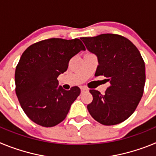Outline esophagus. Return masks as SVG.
<instances>
[{
    "label": "esophagus",
    "instance_id": "1",
    "mask_svg": "<svg viewBox=\"0 0 156 156\" xmlns=\"http://www.w3.org/2000/svg\"><path fill=\"white\" fill-rule=\"evenodd\" d=\"M80 90H81V93H84V92H87L88 90V88L85 87H80Z\"/></svg>",
    "mask_w": 156,
    "mask_h": 156
}]
</instances>
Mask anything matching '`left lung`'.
<instances>
[{"instance_id": "1", "label": "left lung", "mask_w": 156, "mask_h": 156, "mask_svg": "<svg viewBox=\"0 0 156 156\" xmlns=\"http://www.w3.org/2000/svg\"><path fill=\"white\" fill-rule=\"evenodd\" d=\"M80 39L98 57L95 76H104L110 82L105 94L90 90L93 101L87 105L88 111L101 124L120 123L133 113L144 93L145 66L140 51L131 41L118 34Z\"/></svg>"}]
</instances>
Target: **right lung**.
<instances>
[{"instance_id": "obj_1", "label": "right lung", "mask_w": 156, "mask_h": 156, "mask_svg": "<svg viewBox=\"0 0 156 156\" xmlns=\"http://www.w3.org/2000/svg\"><path fill=\"white\" fill-rule=\"evenodd\" d=\"M84 50L80 39L50 38L30 45L23 52L15 73L16 93L33 122L51 127L66 119L80 89L58 88L57 78L67 70L70 59Z\"/></svg>"}]
</instances>
